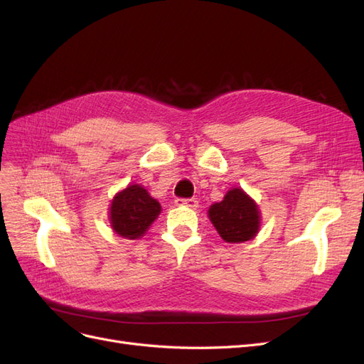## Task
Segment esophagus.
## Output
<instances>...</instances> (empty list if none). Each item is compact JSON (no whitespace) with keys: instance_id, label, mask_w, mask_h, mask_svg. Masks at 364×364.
Here are the masks:
<instances>
[{"instance_id":"esophagus-1","label":"esophagus","mask_w":364,"mask_h":364,"mask_svg":"<svg viewBox=\"0 0 364 364\" xmlns=\"http://www.w3.org/2000/svg\"><path fill=\"white\" fill-rule=\"evenodd\" d=\"M176 205L197 208V206H199V202H197V199H194V197H191V199H176Z\"/></svg>"}]
</instances>
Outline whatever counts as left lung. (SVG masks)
Wrapping results in <instances>:
<instances>
[{
	"label": "left lung",
	"instance_id": "obj_1",
	"mask_svg": "<svg viewBox=\"0 0 364 364\" xmlns=\"http://www.w3.org/2000/svg\"><path fill=\"white\" fill-rule=\"evenodd\" d=\"M208 217L226 243H243L259 230L258 205L241 188L229 190L222 202L211 205Z\"/></svg>",
	"mask_w": 364,
	"mask_h": 364
}]
</instances>
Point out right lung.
<instances>
[{"mask_svg":"<svg viewBox=\"0 0 364 364\" xmlns=\"http://www.w3.org/2000/svg\"><path fill=\"white\" fill-rule=\"evenodd\" d=\"M161 213V205L138 183L117 193L109 208V222L119 237L136 240L146 234Z\"/></svg>","mask_w":364,"mask_h":364,"instance_id":"right-lung-1","label":"right lung"}]
</instances>
